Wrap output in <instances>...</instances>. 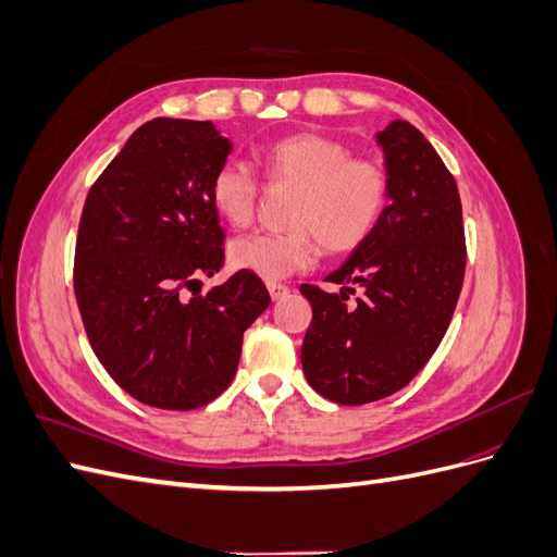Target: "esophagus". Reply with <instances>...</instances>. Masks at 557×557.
<instances>
[{
	"label": "esophagus",
	"instance_id": "34e87169",
	"mask_svg": "<svg viewBox=\"0 0 557 557\" xmlns=\"http://www.w3.org/2000/svg\"><path fill=\"white\" fill-rule=\"evenodd\" d=\"M267 290H269V295H272V299H274V301L283 299L285 295L290 293L288 285H283V283H267Z\"/></svg>",
	"mask_w": 557,
	"mask_h": 557
}]
</instances>
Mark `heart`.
<instances>
[{"instance_id": "heart-1", "label": "heart", "mask_w": 557, "mask_h": 557, "mask_svg": "<svg viewBox=\"0 0 557 557\" xmlns=\"http://www.w3.org/2000/svg\"><path fill=\"white\" fill-rule=\"evenodd\" d=\"M262 170L274 183H293L290 230L250 232L237 237L227 258L234 269L264 281H278L307 269L318 252H344L360 246L387 205V176L374 160L325 134L299 132L269 146ZM215 213L232 227H246L256 215L260 183L244 162H225L209 185Z\"/></svg>"}]
</instances>
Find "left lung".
Masks as SVG:
<instances>
[{"label": "left lung", "mask_w": 557, "mask_h": 557, "mask_svg": "<svg viewBox=\"0 0 557 557\" xmlns=\"http://www.w3.org/2000/svg\"><path fill=\"white\" fill-rule=\"evenodd\" d=\"M387 205L369 237L325 281L301 285L313 320L301 367L315 393L360 407L401 391L442 344L465 278L458 185L432 144L407 121L376 134ZM363 293L352 306L347 293Z\"/></svg>", "instance_id": "left-lung-1"}]
</instances>
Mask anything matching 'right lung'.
I'll list each match as a JSON object with an SVG mask.
<instances>
[{
  "mask_svg": "<svg viewBox=\"0 0 557 557\" xmlns=\"http://www.w3.org/2000/svg\"><path fill=\"white\" fill-rule=\"evenodd\" d=\"M232 153L211 121L153 117L132 134L83 207L74 290L99 362L148 407L190 411L237 374L244 332L267 307L260 276L223 267L209 185Z\"/></svg>",
  "mask_w": 557,
  "mask_h": 557,
  "instance_id": "right-lung-1",
  "label": "right lung"
}]
</instances>
